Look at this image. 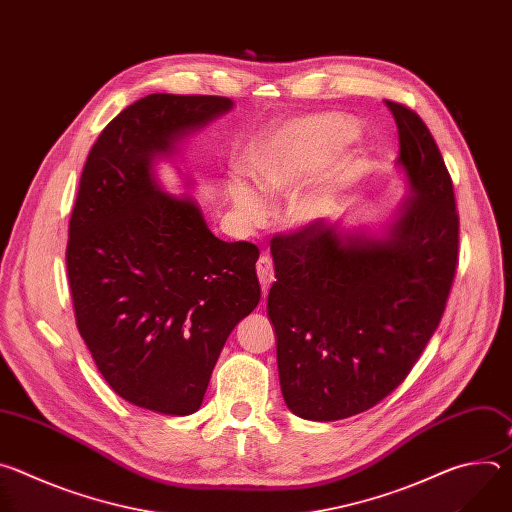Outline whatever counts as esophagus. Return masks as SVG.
I'll return each instance as SVG.
<instances>
[{
	"label": "esophagus",
	"mask_w": 512,
	"mask_h": 512,
	"mask_svg": "<svg viewBox=\"0 0 512 512\" xmlns=\"http://www.w3.org/2000/svg\"><path fill=\"white\" fill-rule=\"evenodd\" d=\"M257 277H259V283H261L263 298H267L269 285H271V281L275 279V275H273V263H271L269 257H259V261H257Z\"/></svg>",
	"instance_id": "34e87169"
}]
</instances>
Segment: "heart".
<instances>
[{"label": "heart", "instance_id": "1", "mask_svg": "<svg viewBox=\"0 0 512 512\" xmlns=\"http://www.w3.org/2000/svg\"><path fill=\"white\" fill-rule=\"evenodd\" d=\"M356 135V123L342 113H318L289 119L263 133L245 156V166L257 188L269 196H291L312 176L324 170ZM352 162L330 166L324 176L289 202V221L296 227L322 223L336 204ZM229 196L247 221L259 223L267 208L259 192L243 182H229Z\"/></svg>", "mask_w": 512, "mask_h": 512}]
</instances>
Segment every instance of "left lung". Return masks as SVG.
<instances>
[{"label":"left lung","instance_id":"obj_1","mask_svg":"<svg viewBox=\"0 0 512 512\" xmlns=\"http://www.w3.org/2000/svg\"><path fill=\"white\" fill-rule=\"evenodd\" d=\"M387 107L409 192L391 221L375 231L322 221L271 243L279 385L302 419H344L395 391L440 324L456 275L460 223L444 158L417 113Z\"/></svg>","mask_w":512,"mask_h":512}]
</instances>
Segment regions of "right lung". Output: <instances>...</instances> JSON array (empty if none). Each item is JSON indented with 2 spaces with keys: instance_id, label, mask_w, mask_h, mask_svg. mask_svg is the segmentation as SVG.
<instances>
[{
  "instance_id": "add662e5",
  "label": "right lung",
  "mask_w": 512,
  "mask_h": 512,
  "mask_svg": "<svg viewBox=\"0 0 512 512\" xmlns=\"http://www.w3.org/2000/svg\"><path fill=\"white\" fill-rule=\"evenodd\" d=\"M233 105L143 97L101 131L81 176L66 247L77 326L109 387L141 409L198 411L229 334L261 300L259 249L214 237L198 202L156 176Z\"/></svg>"
}]
</instances>
